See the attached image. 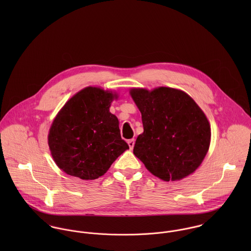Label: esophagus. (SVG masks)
Instances as JSON below:
<instances>
[{"instance_id":"1","label":"esophagus","mask_w":251,"mask_h":251,"mask_svg":"<svg viewBox=\"0 0 251 251\" xmlns=\"http://www.w3.org/2000/svg\"><path fill=\"white\" fill-rule=\"evenodd\" d=\"M127 144H128L129 148L132 150V149H133V147H134V144H135V140H134V139H130V140H128V141H127Z\"/></svg>"}]
</instances>
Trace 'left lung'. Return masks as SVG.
<instances>
[{
	"instance_id": "1",
	"label": "left lung",
	"mask_w": 251,
	"mask_h": 251,
	"mask_svg": "<svg viewBox=\"0 0 251 251\" xmlns=\"http://www.w3.org/2000/svg\"><path fill=\"white\" fill-rule=\"evenodd\" d=\"M130 95L141 112L144 127L133 153L152 175L166 181L193 173L211 141L203 111L187 94L172 88L132 89Z\"/></svg>"
}]
</instances>
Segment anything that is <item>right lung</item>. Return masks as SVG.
Listing matches in <instances>:
<instances>
[{"label": "right lung", "mask_w": 251, "mask_h": 251, "mask_svg": "<svg viewBox=\"0 0 251 251\" xmlns=\"http://www.w3.org/2000/svg\"><path fill=\"white\" fill-rule=\"evenodd\" d=\"M112 93L88 87L72 98L55 118L48 144L56 164L82 179L104 175L126 150L119 121L110 113Z\"/></svg>", "instance_id": "obj_1"}]
</instances>
